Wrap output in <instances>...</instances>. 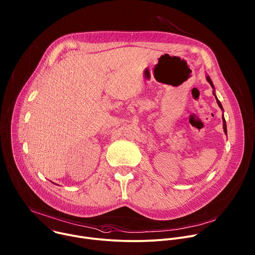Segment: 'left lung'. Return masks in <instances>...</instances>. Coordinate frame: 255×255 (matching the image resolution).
<instances>
[{"instance_id": "obj_1", "label": "left lung", "mask_w": 255, "mask_h": 255, "mask_svg": "<svg viewBox=\"0 0 255 255\" xmlns=\"http://www.w3.org/2000/svg\"><path fill=\"white\" fill-rule=\"evenodd\" d=\"M207 78V81L210 83V85H211V87L214 89V86H213V84H212V81H211V79L209 78V76H207L206 77ZM213 94H214V92H213ZM215 95V94H214ZM216 98V97H215ZM216 101H217V104H218V106L221 108V110H223V108H222V105H221V103L219 102V100L216 98ZM222 120H223V129H224V132H225V134L227 133V131H226V122H225V119H224V117L222 118Z\"/></svg>"}]
</instances>
